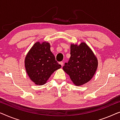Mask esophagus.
I'll list each match as a JSON object with an SVG mask.
<instances>
[{
  "mask_svg": "<svg viewBox=\"0 0 120 120\" xmlns=\"http://www.w3.org/2000/svg\"><path fill=\"white\" fill-rule=\"evenodd\" d=\"M59 64H60L61 65V66H62V67L63 66V65H64V62H63V61H61V62H59Z\"/></svg>",
  "mask_w": 120,
  "mask_h": 120,
  "instance_id": "34e87169",
  "label": "esophagus"
}]
</instances>
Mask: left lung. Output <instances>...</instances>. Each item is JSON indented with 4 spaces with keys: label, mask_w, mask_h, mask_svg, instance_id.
Wrapping results in <instances>:
<instances>
[{
    "label": "left lung",
    "mask_w": 120,
    "mask_h": 120,
    "mask_svg": "<svg viewBox=\"0 0 120 120\" xmlns=\"http://www.w3.org/2000/svg\"><path fill=\"white\" fill-rule=\"evenodd\" d=\"M71 57L65 64L63 70L70 75L75 85H83L89 82L95 73L97 59L91 49L84 42L71 45Z\"/></svg>",
    "instance_id": "8db88e82"
}]
</instances>
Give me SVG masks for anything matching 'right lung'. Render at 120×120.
Here are the masks:
<instances>
[{
	"label": "right lung",
	"mask_w": 120,
	"mask_h": 120,
	"mask_svg": "<svg viewBox=\"0 0 120 120\" xmlns=\"http://www.w3.org/2000/svg\"><path fill=\"white\" fill-rule=\"evenodd\" d=\"M25 67L29 77L37 85H43L61 65L55 60L49 43H35L27 54Z\"/></svg>",
	"instance_id": "right-lung-1"
}]
</instances>
